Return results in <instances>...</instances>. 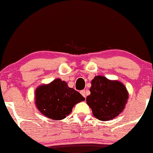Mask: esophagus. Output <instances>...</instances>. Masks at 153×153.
Masks as SVG:
<instances>
[{"instance_id":"1","label":"esophagus","mask_w":153,"mask_h":153,"mask_svg":"<svg viewBox=\"0 0 153 153\" xmlns=\"http://www.w3.org/2000/svg\"><path fill=\"white\" fill-rule=\"evenodd\" d=\"M80 93H81V94L82 95V96H84L85 98H86V91H85V90H82V91H80Z\"/></svg>"}]
</instances>
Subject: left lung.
Listing matches in <instances>:
<instances>
[{"mask_svg":"<svg viewBox=\"0 0 153 153\" xmlns=\"http://www.w3.org/2000/svg\"><path fill=\"white\" fill-rule=\"evenodd\" d=\"M91 94L86 103L93 114L101 121L111 120L117 117L125 108L128 98L124 85L102 76H96L91 81Z\"/></svg>","mask_w":153,"mask_h":153,"instance_id":"left-lung-1","label":"left lung"}]
</instances>
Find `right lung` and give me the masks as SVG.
<instances>
[{"label":"right lung","mask_w":153,"mask_h":153,"mask_svg":"<svg viewBox=\"0 0 153 153\" xmlns=\"http://www.w3.org/2000/svg\"><path fill=\"white\" fill-rule=\"evenodd\" d=\"M85 98L65 81L56 79L48 84L41 85L36 89L35 103L43 115L54 120L65 119L73 107Z\"/></svg>","instance_id":"1"}]
</instances>
